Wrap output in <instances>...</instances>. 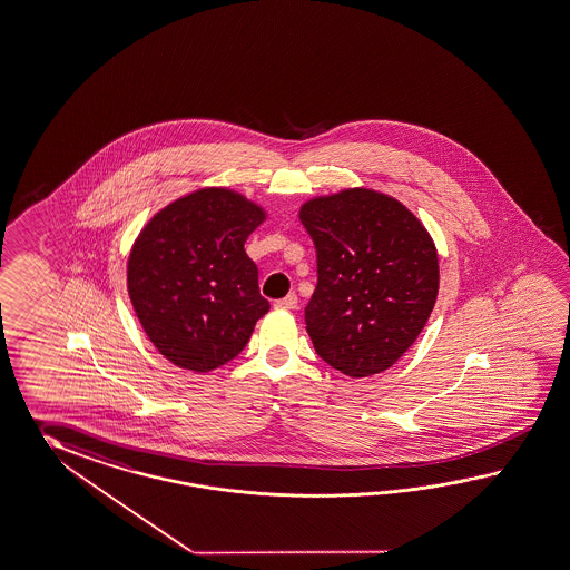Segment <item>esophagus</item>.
Returning <instances> with one entry per match:
<instances>
[{
	"instance_id": "1",
	"label": "esophagus",
	"mask_w": 570,
	"mask_h": 570,
	"mask_svg": "<svg viewBox=\"0 0 570 570\" xmlns=\"http://www.w3.org/2000/svg\"><path fill=\"white\" fill-rule=\"evenodd\" d=\"M278 308H296L298 306V296L296 294H288V296H284L282 301L276 303Z\"/></svg>"
}]
</instances>
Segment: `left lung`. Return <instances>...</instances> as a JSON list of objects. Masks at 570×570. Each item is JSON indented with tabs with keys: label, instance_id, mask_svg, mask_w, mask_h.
I'll list each match as a JSON object with an SVG mask.
<instances>
[{
	"label": "left lung",
	"instance_id": "left-lung-1",
	"mask_svg": "<svg viewBox=\"0 0 570 570\" xmlns=\"http://www.w3.org/2000/svg\"><path fill=\"white\" fill-rule=\"evenodd\" d=\"M301 223L317 249V288L305 308L317 354L354 379L387 371L436 303L431 235L397 199L371 189L315 197Z\"/></svg>",
	"mask_w": 570,
	"mask_h": 570
}]
</instances>
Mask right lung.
Masks as SVG:
<instances>
[{
  "label": "right lung",
  "instance_id": "1",
  "mask_svg": "<svg viewBox=\"0 0 570 570\" xmlns=\"http://www.w3.org/2000/svg\"><path fill=\"white\" fill-rule=\"evenodd\" d=\"M264 209L230 189L209 187L160 209L144 226L127 264L139 323L167 361L208 373L247 346L269 311L245 240Z\"/></svg>",
  "mask_w": 570,
  "mask_h": 570
}]
</instances>
